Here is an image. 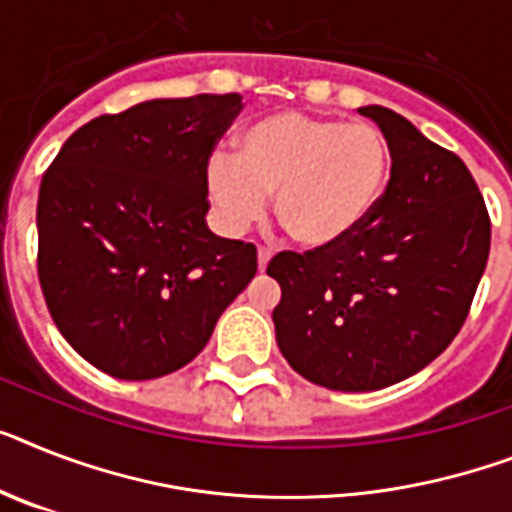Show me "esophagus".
<instances>
[{
	"label": "esophagus",
	"instance_id": "esophagus-1",
	"mask_svg": "<svg viewBox=\"0 0 512 512\" xmlns=\"http://www.w3.org/2000/svg\"><path fill=\"white\" fill-rule=\"evenodd\" d=\"M269 259H272V251H269V248H259V269H261V272L266 269Z\"/></svg>",
	"mask_w": 512,
	"mask_h": 512
}]
</instances>
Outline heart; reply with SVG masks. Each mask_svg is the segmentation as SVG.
<instances>
[{
  "mask_svg": "<svg viewBox=\"0 0 512 512\" xmlns=\"http://www.w3.org/2000/svg\"><path fill=\"white\" fill-rule=\"evenodd\" d=\"M390 146L374 125L306 112H277L238 135V156L217 151L206 190L227 232H243L264 214L301 246H329L369 219L390 180Z\"/></svg>",
  "mask_w": 512,
  "mask_h": 512,
  "instance_id": "b5f03b06",
  "label": "heart"
}]
</instances>
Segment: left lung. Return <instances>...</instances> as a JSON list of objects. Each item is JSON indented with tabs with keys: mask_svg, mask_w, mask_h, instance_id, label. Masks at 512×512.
<instances>
[{
	"mask_svg": "<svg viewBox=\"0 0 512 512\" xmlns=\"http://www.w3.org/2000/svg\"><path fill=\"white\" fill-rule=\"evenodd\" d=\"M392 170L382 201L348 238L280 251L266 274L282 287L274 329L303 379L371 392L413 377L455 340L489 259L492 222L474 175L387 107Z\"/></svg>",
	"mask_w": 512,
	"mask_h": 512,
	"instance_id": "8db88e82",
	"label": "left lung"
}]
</instances>
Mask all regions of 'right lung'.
I'll return each mask as SVG.
<instances>
[{
	"mask_svg": "<svg viewBox=\"0 0 512 512\" xmlns=\"http://www.w3.org/2000/svg\"><path fill=\"white\" fill-rule=\"evenodd\" d=\"M240 94L154 99L65 141L38 190V282L91 366L141 382L183 369L256 274V246L211 235L206 164Z\"/></svg>",
	"mask_w": 512,
	"mask_h": 512,
	"instance_id": "right-lung-1",
	"label": "right lung"
}]
</instances>
